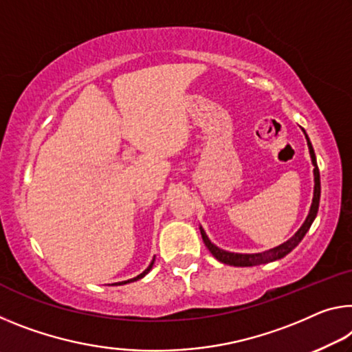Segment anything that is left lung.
<instances>
[{
	"instance_id": "left-lung-1",
	"label": "left lung",
	"mask_w": 352,
	"mask_h": 352,
	"mask_svg": "<svg viewBox=\"0 0 352 352\" xmlns=\"http://www.w3.org/2000/svg\"><path fill=\"white\" fill-rule=\"evenodd\" d=\"M305 138H307V135H305ZM307 144H309L311 163H314V167H315V169H314V174H315V192H314V204H311L310 213H309V216H307V219H305V222L302 224V227H300L299 230L294 233V236L289 238L287 243H283V244H280V246H277L274 249H270V250H266V252H261V254H233V252H226V250L216 248L214 244L210 241L208 236L205 235L204 228L200 227V235H202L205 246L208 248L210 252L213 254L216 258L221 261V263H226V265H230V266H256V265L270 263V261H274V260L282 258V256H285L287 254L292 252V250L296 248L300 241H302V238L305 236V233L309 232L311 222H314V219L316 217L318 206H320V196H321L320 169H318L316 156H315L314 147H311L309 138H307Z\"/></svg>"
}]
</instances>
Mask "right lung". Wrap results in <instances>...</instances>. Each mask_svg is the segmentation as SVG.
Segmentation results:
<instances>
[{"instance_id":"right-lung-1","label":"right lung","mask_w":352,"mask_h":352,"mask_svg":"<svg viewBox=\"0 0 352 352\" xmlns=\"http://www.w3.org/2000/svg\"><path fill=\"white\" fill-rule=\"evenodd\" d=\"M153 261L155 260H152V263H150V266L147 267V270L146 271H144L142 272V274H139L138 277H135V278H130V280H125V282H119V283H113V285H125V283H130V282H135V280H138V278H142L144 276H146L147 274V272L150 271V270H152V266H153Z\"/></svg>"}]
</instances>
